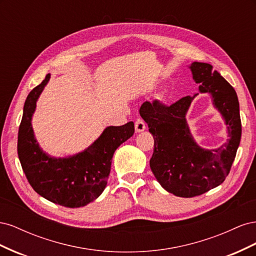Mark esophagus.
Here are the masks:
<instances>
[{"mask_svg": "<svg viewBox=\"0 0 256 256\" xmlns=\"http://www.w3.org/2000/svg\"><path fill=\"white\" fill-rule=\"evenodd\" d=\"M134 126H136V132H141V131H144L146 129V124L141 118H138L136 120Z\"/></svg>", "mask_w": 256, "mask_h": 256, "instance_id": "esophagus-1", "label": "esophagus"}]
</instances>
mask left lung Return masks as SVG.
<instances>
[{
  "label": "left lung",
  "instance_id": "8db88e82",
  "mask_svg": "<svg viewBox=\"0 0 256 256\" xmlns=\"http://www.w3.org/2000/svg\"><path fill=\"white\" fill-rule=\"evenodd\" d=\"M190 68L200 92L212 94L214 106L226 120L230 136L226 144L204 150L193 140L184 118L198 94L170 106L154 99L140 108L154 141L152 171L162 187L180 198L200 196L226 180L242 138L239 102L233 86L210 64L194 62Z\"/></svg>",
  "mask_w": 256,
  "mask_h": 256
}]
</instances>
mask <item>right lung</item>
Listing matches in <instances>:
<instances>
[{
    "instance_id": "obj_1",
    "label": "right lung",
    "mask_w": 256,
    "mask_h": 256,
    "mask_svg": "<svg viewBox=\"0 0 256 256\" xmlns=\"http://www.w3.org/2000/svg\"><path fill=\"white\" fill-rule=\"evenodd\" d=\"M50 74L30 92L23 108L18 132V156L32 188L52 203L64 207H81L96 200L106 186L113 154L134 134V124L110 126L88 150L68 158H52L36 143L30 120L36 102Z\"/></svg>"
}]
</instances>
